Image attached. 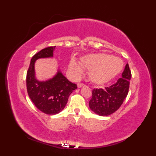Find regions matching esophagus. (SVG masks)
<instances>
[{"label":"esophagus","instance_id":"obj_1","mask_svg":"<svg viewBox=\"0 0 156 156\" xmlns=\"http://www.w3.org/2000/svg\"><path fill=\"white\" fill-rule=\"evenodd\" d=\"M77 86H78V88H81V87H83L84 84L83 83H82V82H79V83H78Z\"/></svg>","mask_w":156,"mask_h":156}]
</instances>
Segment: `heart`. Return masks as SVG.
I'll list each match as a JSON object with an SVG mask.
<instances>
[{"label":"heart","mask_w":156,"mask_h":156,"mask_svg":"<svg viewBox=\"0 0 156 156\" xmlns=\"http://www.w3.org/2000/svg\"><path fill=\"white\" fill-rule=\"evenodd\" d=\"M82 67L89 70V78L96 84H104L121 72L122 62L120 59L105 54L86 55L80 59ZM69 67L76 74L82 72V68L75 60H72Z\"/></svg>","instance_id":"1"}]
</instances>
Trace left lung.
I'll list each match as a JSON object with an SVG mask.
<instances>
[{"label": "left lung", "mask_w": 156, "mask_h": 156, "mask_svg": "<svg viewBox=\"0 0 156 156\" xmlns=\"http://www.w3.org/2000/svg\"><path fill=\"white\" fill-rule=\"evenodd\" d=\"M131 72L129 64L125 66L122 77L115 83L105 88H94L89 107L94 113L108 116L120 108L129 92Z\"/></svg>", "instance_id": "obj_1"}]
</instances>
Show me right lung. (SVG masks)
<instances>
[{"instance_id": "obj_1", "label": "right lung", "mask_w": 156, "mask_h": 156, "mask_svg": "<svg viewBox=\"0 0 156 156\" xmlns=\"http://www.w3.org/2000/svg\"><path fill=\"white\" fill-rule=\"evenodd\" d=\"M55 46L41 49L31 58L27 72L26 83L29 98L39 111L48 115H55L66 107L69 96L77 88L61 72L45 82H39L35 77L34 64L36 59L52 57Z\"/></svg>"}]
</instances>
